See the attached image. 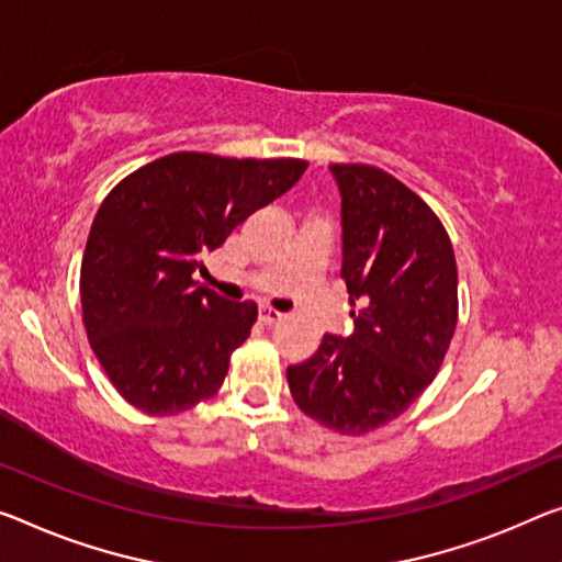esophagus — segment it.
Segmentation results:
<instances>
[{
	"label": "esophagus",
	"mask_w": 562,
	"mask_h": 562,
	"mask_svg": "<svg viewBox=\"0 0 562 562\" xmlns=\"http://www.w3.org/2000/svg\"><path fill=\"white\" fill-rule=\"evenodd\" d=\"M258 316H261L263 324H279L283 318L281 311H276L273 306H261V314H258Z\"/></svg>",
	"instance_id": "esophagus-1"
}]
</instances>
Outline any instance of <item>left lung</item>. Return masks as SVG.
<instances>
[{
	"mask_svg": "<svg viewBox=\"0 0 562 562\" xmlns=\"http://www.w3.org/2000/svg\"><path fill=\"white\" fill-rule=\"evenodd\" d=\"M331 172L357 329L326 334L286 379L306 417L359 437L400 417L437 376L457 326V261L442 221L402 180L364 162H334Z\"/></svg>",
	"mask_w": 562,
	"mask_h": 562,
	"instance_id": "left-lung-1",
	"label": "left lung"
}]
</instances>
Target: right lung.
<instances>
[{
	"mask_svg": "<svg viewBox=\"0 0 562 562\" xmlns=\"http://www.w3.org/2000/svg\"><path fill=\"white\" fill-rule=\"evenodd\" d=\"M299 158L170 153L133 170L94 215L80 269L82 324L127 404L172 417L211 400L256 324L254 301L195 286L203 254L304 176Z\"/></svg>",
	"mask_w": 562,
	"mask_h": 562,
	"instance_id": "1",
	"label": "right lung"
}]
</instances>
